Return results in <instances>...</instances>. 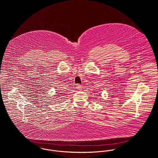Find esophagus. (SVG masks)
Masks as SVG:
<instances>
[{
    "mask_svg": "<svg viewBox=\"0 0 158 158\" xmlns=\"http://www.w3.org/2000/svg\"><path fill=\"white\" fill-rule=\"evenodd\" d=\"M76 88H77L79 90H81V89H82V87H81V85L80 84H77Z\"/></svg>",
    "mask_w": 158,
    "mask_h": 158,
    "instance_id": "obj_1",
    "label": "esophagus"
}]
</instances>
